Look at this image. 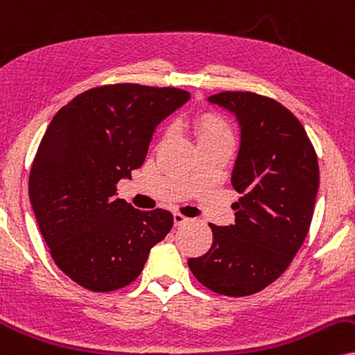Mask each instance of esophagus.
I'll return each instance as SVG.
<instances>
[{"label": "esophagus", "mask_w": 355, "mask_h": 355, "mask_svg": "<svg viewBox=\"0 0 355 355\" xmlns=\"http://www.w3.org/2000/svg\"><path fill=\"white\" fill-rule=\"evenodd\" d=\"M173 220H174V225H176V227H181V225H184L186 224V222L187 220H189V218H187V217H184V216H181V214H174V216H173Z\"/></svg>", "instance_id": "obj_1"}]
</instances>
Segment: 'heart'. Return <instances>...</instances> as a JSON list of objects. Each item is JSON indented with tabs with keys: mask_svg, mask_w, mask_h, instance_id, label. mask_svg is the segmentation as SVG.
Here are the masks:
<instances>
[{
	"mask_svg": "<svg viewBox=\"0 0 355 355\" xmlns=\"http://www.w3.org/2000/svg\"><path fill=\"white\" fill-rule=\"evenodd\" d=\"M194 135L198 146L204 144H232L234 135L227 121L216 113H202L194 120Z\"/></svg>",
	"mask_w": 355,
	"mask_h": 355,
	"instance_id": "heart-1",
	"label": "heart"
}]
</instances>
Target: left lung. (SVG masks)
<instances>
[{"label":"left lung","mask_w":355,"mask_h":355,"mask_svg":"<svg viewBox=\"0 0 355 355\" xmlns=\"http://www.w3.org/2000/svg\"><path fill=\"white\" fill-rule=\"evenodd\" d=\"M230 112L240 128L232 186L235 224H211L212 247L187 265L205 288L248 296L273 283L308 235L319 189V166L304 126L277 100L252 92L207 98Z\"/></svg>","instance_id":"8db88e82"}]
</instances>
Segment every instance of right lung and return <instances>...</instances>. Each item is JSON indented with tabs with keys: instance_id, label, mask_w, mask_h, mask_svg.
I'll use <instances>...</instances> for the list:
<instances>
[{
	"instance_id": "right-lung-1",
	"label": "right lung",
	"mask_w": 355,
	"mask_h": 355,
	"mask_svg": "<svg viewBox=\"0 0 355 355\" xmlns=\"http://www.w3.org/2000/svg\"><path fill=\"white\" fill-rule=\"evenodd\" d=\"M189 94L105 85L77 95L47 126L29 174V200L55 265L90 291L135 282L173 227L163 209L138 211L116 184L141 168L157 125Z\"/></svg>"
}]
</instances>
